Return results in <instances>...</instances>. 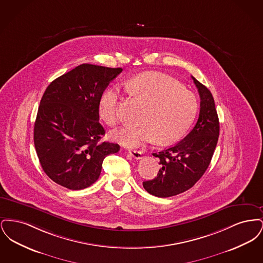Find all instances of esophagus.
<instances>
[{"mask_svg":"<svg viewBox=\"0 0 263 263\" xmlns=\"http://www.w3.org/2000/svg\"><path fill=\"white\" fill-rule=\"evenodd\" d=\"M128 153H129L130 156H132L136 160H140V159L143 158V153L141 151L130 149V150H128Z\"/></svg>","mask_w":263,"mask_h":263,"instance_id":"1","label":"esophagus"}]
</instances>
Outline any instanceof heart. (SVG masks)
<instances>
[{"instance_id":"1","label":"heart","mask_w":263,"mask_h":263,"mask_svg":"<svg viewBox=\"0 0 263 263\" xmlns=\"http://www.w3.org/2000/svg\"><path fill=\"white\" fill-rule=\"evenodd\" d=\"M131 98L143 103L139 126H125L113 132V137L126 146H139L155 139L160 145L173 144L183 136L197 111L192 91L175 79L159 72H145L126 83ZM119 92L107 89L99 101V116L107 125L118 121Z\"/></svg>"}]
</instances>
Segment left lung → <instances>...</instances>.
I'll return each mask as SVG.
<instances>
[{
	"label": "left lung",
	"instance_id": "8db88e82",
	"mask_svg": "<svg viewBox=\"0 0 263 263\" xmlns=\"http://www.w3.org/2000/svg\"><path fill=\"white\" fill-rule=\"evenodd\" d=\"M200 96V112L193 129L176 145L154 153L162 167L157 176L143 182L157 197H171L192 187L208 168L217 146L220 125L211 91L191 77Z\"/></svg>",
	"mask_w": 263,
	"mask_h": 263
}]
</instances>
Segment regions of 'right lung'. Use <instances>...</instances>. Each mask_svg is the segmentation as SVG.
Returning a JSON list of instances; mask_svg holds the SVG:
<instances>
[{
    "instance_id": "right-lung-1",
    "label": "right lung",
    "mask_w": 263,
    "mask_h": 263,
    "mask_svg": "<svg viewBox=\"0 0 263 263\" xmlns=\"http://www.w3.org/2000/svg\"><path fill=\"white\" fill-rule=\"evenodd\" d=\"M122 72L82 64L54 80L40 100L34 123V147L44 173L71 190L90 186L102 162L118 144L100 142L105 134L99 120V101L109 83Z\"/></svg>"
}]
</instances>
